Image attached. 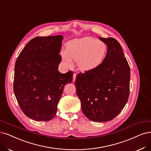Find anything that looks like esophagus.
<instances>
[{
    "label": "esophagus",
    "mask_w": 151,
    "mask_h": 151,
    "mask_svg": "<svg viewBox=\"0 0 151 151\" xmlns=\"http://www.w3.org/2000/svg\"><path fill=\"white\" fill-rule=\"evenodd\" d=\"M76 77V73H74L73 75V81H75Z\"/></svg>",
    "instance_id": "1"
}]
</instances>
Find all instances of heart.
Instances as JSON below:
<instances>
[{"label": "heart", "instance_id": "heart-1", "mask_svg": "<svg viewBox=\"0 0 151 151\" xmlns=\"http://www.w3.org/2000/svg\"><path fill=\"white\" fill-rule=\"evenodd\" d=\"M108 52L104 42L91 37L74 39L68 42L67 49L61 51L65 63L69 67L78 61L80 70L89 71L96 69L104 61Z\"/></svg>", "mask_w": 151, "mask_h": 151}]
</instances>
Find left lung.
Returning a JSON list of instances; mask_svg holds the SVG:
<instances>
[{"label":"left lung","instance_id":"1","mask_svg":"<svg viewBox=\"0 0 151 151\" xmlns=\"http://www.w3.org/2000/svg\"><path fill=\"white\" fill-rule=\"evenodd\" d=\"M108 47L103 63L96 69L76 75V94L83 114L95 122L113 119L129 96L130 67L115 38L99 37Z\"/></svg>","mask_w":151,"mask_h":151}]
</instances>
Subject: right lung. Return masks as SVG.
Masks as SVG:
<instances>
[{"label": "right lung", "instance_id": "obj_1", "mask_svg": "<svg viewBox=\"0 0 151 151\" xmlns=\"http://www.w3.org/2000/svg\"><path fill=\"white\" fill-rule=\"evenodd\" d=\"M62 35L37 37L29 42L16 60L14 92L23 113L37 121H48L57 114L64 86L73 72L61 73Z\"/></svg>", "mask_w": 151, "mask_h": 151}]
</instances>
